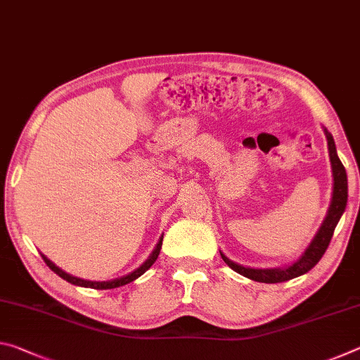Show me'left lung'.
I'll list each match as a JSON object with an SVG mask.
<instances>
[{"label": "left lung", "mask_w": 360, "mask_h": 360, "mask_svg": "<svg viewBox=\"0 0 360 360\" xmlns=\"http://www.w3.org/2000/svg\"><path fill=\"white\" fill-rule=\"evenodd\" d=\"M324 133L327 138L328 155H330V163H332L333 192H332L330 206H328L327 214L321 224L318 233L314 235V238L311 240V243H309L308 248L304 249V252L300 255V257L284 268L243 266V265L235 264V262H231L221 252V257L233 271L240 273V275L257 283H266V284L284 283V281H289L292 278L304 275V273L311 270V268L321 260L322 255H324L326 249L328 248V245H330L333 230L337 227L340 217L343 216L346 202H348V178H346V169L337 155V148H335L333 136L326 129H324Z\"/></svg>", "instance_id": "left-lung-1"}]
</instances>
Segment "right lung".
I'll use <instances>...</instances> for the list:
<instances>
[{"label": "right lung", "mask_w": 360, "mask_h": 360, "mask_svg": "<svg viewBox=\"0 0 360 360\" xmlns=\"http://www.w3.org/2000/svg\"><path fill=\"white\" fill-rule=\"evenodd\" d=\"M162 241H163V235L160 236V240H158V243H157V246H155L154 251H152V254L149 255V259L146 260L141 266L136 268L135 271L129 273V275H125V276H122V278H117V279H112V281H85V279L71 276V275H68V273H66V271H63L62 268H58L56 264H53V262L49 260L44 254H41V255H42V259H44V262L47 264V266L51 268V270H52L53 273H57V275H58L60 278H63L65 281H68V283L75 284V285H81V288L100 289V290H101V289H114V288H120V285H125V284H129V283H131V281H135V279L141 276L144 271H148L149 268L152 266V264H154V262L157 260L158 254H160Z\"/></svg>", "instance_id": "obj_1"}]
</instances>
